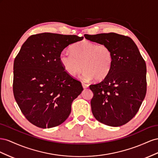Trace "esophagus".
<instances>
[{
	"label": "esophagus",
	"mask_w": 158,
	"mask_h": 158,
	"mask_svg": "<svg viewBox=\"0 0 158 158\" xmlns=\"http://www.w3.org/2000/svg\"><path fill=\"white\" fill-rule=\"evenodd\" d=\"M82 86H83V87L84 89H86V88H87V87H89V85H88L87 84H86V83H82Z\"/></svg>",
	"instance_id": "obj_1"
}]
</instances>
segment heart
Returning a JSON list of instances; mask_svg holds the SVG:
<instances>
[{"label": "heart", "instance_id": "b5f03b06", "mask_svg": "<svg viewBox=\"0 0 158 158\" xmlns=\"http://www.w3.org/2000/svg\"><path fill=\"white\" fill-rule=\"evenodd\" d=\"M73 54L63 51L59 60L64 70L71 76L77 74L83 68V78L100 81L109 74L112 64L110 49L105 44H97L87 40L75 44Z\"/></svg>", "mask_w": 158, "mask_h": 158}]
</instances>
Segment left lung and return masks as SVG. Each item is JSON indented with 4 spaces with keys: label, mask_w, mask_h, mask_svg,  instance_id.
<instances>
[{
    "label": "left lung",
    "mask_w": 158,
    "mask_h": 158,
    "mask_svg": "<svg viewBox=\"0 0 158 158\" xmlns=\"http://www.w3.org/2000/svg\"><path fill=\"white\" fill-rule=\"evenodd\" d=\"M90 41L110 49L112 64L101 82L91 85L93 114L110 127H120L136 114L146 93V65L133 40L116 33L85 34Z\"/></svg>",
    "instance_id": "obj_1"
}]
</instances>
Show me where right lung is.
<instances>
[{
	"mask_svg": "<svg viewBox=\"0 0 158 158\" xmlns=\"http://www.w3.org/2000/svg\"><path fill=\"white\" fill-rule=\"evenodd\" d=\"M83 37L42 33L30 36L14 61L13 93L22 114L42 128L57 127L68 118L71 104L83 90L61 65L60 53Z\"/></svg>",
	"mask_w": 158,
	"mask_h": 158,
	"instance_id": "obj_1",
	"label": "right lung"
}]
</instances>
